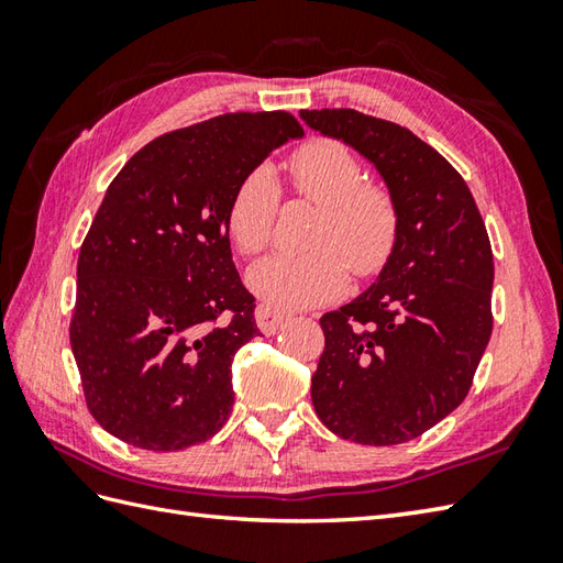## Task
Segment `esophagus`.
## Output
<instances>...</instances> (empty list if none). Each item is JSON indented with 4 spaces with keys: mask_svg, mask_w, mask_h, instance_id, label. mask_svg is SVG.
Instances as JSON below:
<instances>
[{
    "mask_svg": "<svg viewBox=\"0 0 563 563\" xmlns=\"http://www.w3.org/2000/svg\"><path fill=\"white\" fill-rule=\"evenodd\" d=\"M288 319H290V314H285L283 309H275L271 305H258L256 307V324L263 333H266V336H271V333L278 331Z\"/></svg>",
    "mask_w": 563,
    "mask_h": 563,
    "instance_id": "34e87169",
    "label": "esophagus"
}]
</instances>
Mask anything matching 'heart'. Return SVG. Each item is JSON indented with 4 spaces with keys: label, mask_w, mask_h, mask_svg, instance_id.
Returning <instances> with one entry per match:
<instances>
[{
    "label": "heart",
    "mask_w": 563,
    "mask_h": 563,
    "mask_svg": "<svg viewBox=\"0 0 563 563\" xmlns=\"http://www.w3.org/2000/svg\"><path fill=\"white\" fill-rule=\"evenodd\" d=\"M297 196L321 206L309 236L314 249L273 254L249 271V285L273 307H309L339 297L355 275H373L389 258L399 232L397 200L385 186L365 184L357 154L331 137L307 140L288 159ZM280 186L268 166L239 181L227 208V230L246 256L271 244Z\"/></svg>",
    "instance_id": "obj_1"
}]
</instances>
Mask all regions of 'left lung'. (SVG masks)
I'll list each match as a JSON object with an SVG mask.
<instances>
[{
  "instance_id": "8db88e82",
  "label": "left lung",
  "mask_w": 563,
  "mask_h": 563,
  "mask_svg": "<svg viewBox=\"0 0 563 563\" xmlns=\"http://www.w3.org/2000/svg\"><path fill=\"white\" fill-rule=\"evenodd\" d=\"M300 115L363 154L399 208L377 283L319 319L327 345L314 411L343 440L399 445L450 416L472 387L494 329L492 242L464 178L411 130L353 109Z\"/></svg>"
}]
</instances>
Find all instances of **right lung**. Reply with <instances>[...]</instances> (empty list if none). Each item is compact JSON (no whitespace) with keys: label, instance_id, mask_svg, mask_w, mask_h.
Instances as JSON below:
<instances>
[{"label":"right lung","instance_id":"obj_1","mask_svg":"<svg viewBox=\"0 0 563 563\" xmlns=\"http://www.w3.org/2000/svg\"><path fill=\"white\" fill-rule=\"evenodd\" d=\"M305 130L285 111L224 113L130 157L77 261L69 343L91 416L118 440L206 442L234 404V353L258 333L232 261L239 181Z\"/></svg>","mask_w":563,"mask_h":563}]
</instances>
